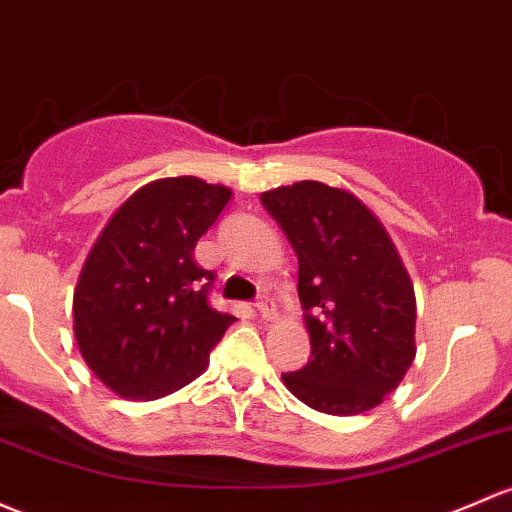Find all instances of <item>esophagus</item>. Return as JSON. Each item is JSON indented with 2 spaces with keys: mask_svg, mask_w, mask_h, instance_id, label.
I'll use <instances>...</instances> for the list:
<instances>
[{
  "mask_svg": "<svg viewBox=\"0 0 512 512\" xmlns=\"http://www.w3.org/2000/svg\"><path fill=\"white\" fill-rule=\"evenodd\" d=\"M257 311H260L262 321L277 319V306H274L272 297H267V294H262V297L257 299Z\"/></svg>",
  "mask_w": 512,
  "mask_h": 512,
  "instance_id": "1",
  "label": "esophagus"
}]
</instances>
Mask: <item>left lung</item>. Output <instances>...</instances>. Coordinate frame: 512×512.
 <instances>
[{
	"label": "left lung",
	"mask_w": 512,
	"mask_h": 512,
	"mask_svg": "<svg viewBox=\"0 0 512 512\" xmlns=\"http://www.w3.org/2000/svg\"><path fill=\"white\" fill-rule=\"evenodd\" d=\"M299 257L309 363L282 373L297 400L336 417L378 407L410 370L417 301L378 215L346 188L297 181L262 193Z\"/></svg>",
	"instance_id": "8db88e82"
}]
</instances>
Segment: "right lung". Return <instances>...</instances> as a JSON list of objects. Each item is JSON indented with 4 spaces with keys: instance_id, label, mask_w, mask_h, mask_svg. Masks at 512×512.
<instances>
[{
    "instance_id": "1",
    "label": "right lung",
    "mask_w": 512,
    "mask_h": 512,
    "mask_svg": "<svg viewBox=\"0 0 512 512\" xmlns=\"http://www.w3.org/2000/svg\"><path fill=\"white\" fill-rule=\"evenodd\" d=\"M228 186L174 176L142 186L112 213L73 292V333L102 385L159 400L208 368L235 316L208 304L213 272L193 247L228 206Z\"/></svg>"
}]
</instances>
